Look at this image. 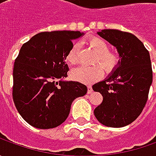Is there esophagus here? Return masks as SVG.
<instances>
[{
	"label": "esophagus",
	"mask_w": 156,
	"mask_h": 156,
	"mask_svg": "<svg viewBox=\"0 0 156 156\" xmlns=\"http://www.w3.org/2000/svg\"><path fill=\"white\" fill-rule=\"evenodd\" d=\"M93 92V88L91 86H87V94H92Z\"/></svg>",
	"instance_id": "1"
}]
</instances>
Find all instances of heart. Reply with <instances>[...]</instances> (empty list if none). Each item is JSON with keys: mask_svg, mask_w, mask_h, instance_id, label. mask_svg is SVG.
<instances>
[{"mask_svg": "<svg viewBox=\"0 0 156 156\" xmlns=\"http://www.w3.org/2000/svg\"><path fill=\"white\" fill-rule=\"evenodd\" d=\"M87 43L96 52L94 63H100L106 72H111L116 68L119 63V57L115 54L108 52V46L107 42L99 37H91L87 40ZM78 52L79 44L75 43L68 52L66 61L69 65H76L78 63ZM103 75V70L99 65L92 67H81L71 71L70 76L73 80L80 81L84 84H91Z\"/></svg>", "mask_w": 156, "mask_h": 156, "instance_id": "1", "label": "heart"}]
</instances>
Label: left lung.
Instances as JSON below:
<instances>
[{
  "label": "left lung",
  "mask_w": 156,
  "mask_h": 156,
  "mask_svg": "<svg viewBox=\"0 0 156 156\" xmlns=\"http://www.w3.org/2000/svg\"><path fill=\"white\" fill-rule=\"evenodd\" d=\"M97 34L115 47L120 59L105 80L93 85L94 91L103 96L94 114L104 126L122 128L133 122L146 105L153 81L150 55L132 34L102 29Z\"/></svg>",
  "instance_id": "obj_1"
}]
</instances>
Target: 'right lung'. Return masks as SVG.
Listing matches in <instances>:
<instances>
[{
	"label": "right lung",
	"instance_id": "1",
	"mask_svg": "<svg viewBox=\"0 0 156 156\" xmlns=\"http://www.w3.org/2000/svg\"><path fill=\"white\" fill-rule=\"evenodd\" d=\"M82 35L80 31L41 32L21 46L13 70V99L21 117L34 128L58 127L74 100L87 94L84 84L64 80L67 54Z\"/></svg>",
	"mask_w": 156,
	"mask_h": 156
}]
</instances>
